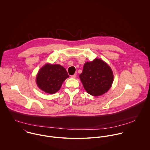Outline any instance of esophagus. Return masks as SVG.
Returning a JSON list of instances; mask_svg holds the SVG:
<instances>
[{
	"label": "esophagus",
	"mask_w": 150,
	"mask_h": 150,
	"mask_svg": "<svg viewBox=\"0 0 150 150\" xmlns=\"http://www.w3.org/2000/svg\"><path fill=\"white\" fill-rule=\"evenodd\" d=\"M76 76H77V74H74L72 75V76H71V78H73V79H74V78H76Z\"/></svg>",
	"instance_id": "esophagus-1"
}]
</instances>
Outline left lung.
Masks as SVG:
<instances>
[{
	"label": "left lung",
	"instance_id": "1",
	"mask_svg": "<svg viewBox=\"0 0 150 150\" xmlns=\"http://www.w3.org/2000/svg\"><path fill=\"white\" fill-rule=\"evenodd\" d=\"M80 79L86 91L93 96H100L110 88L113 74L110 66L100 59L86 62Z\"/></svg>",
	"mask_w": 150,
	"mask_h": 150
}]
</instances>
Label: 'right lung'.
<instances>
[{
    "mask_svg": "<svg viewBox=\"0 0 150 150\" xmlns=\"http://www.w3.org/2000/svg\"><path fill=\"white\" fill-rule=\"evenodd\" d=\"M67 77L69 75L63 66L59 64H46L39 70L36 83L44 92L52 94L59 90Z\"/></svg>",
    "mask_w": 150,
    "mask_h": 150,
    "instance_id": "obj_1",
    "label": "right lung"
}]
</instances>
